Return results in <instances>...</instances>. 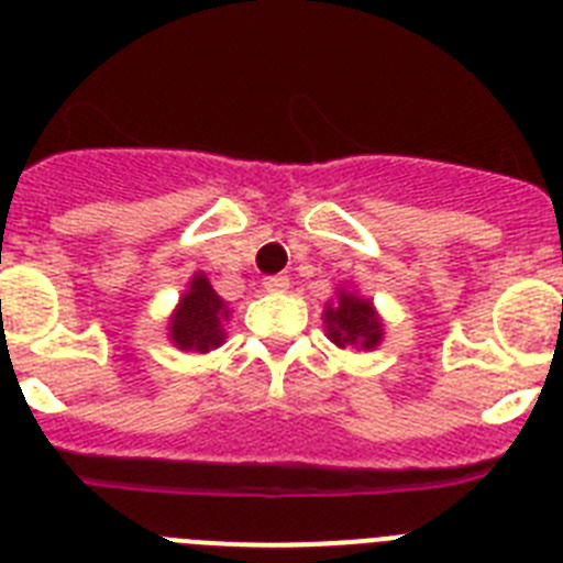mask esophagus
Wrapping results in <instances>:
<instances>
[{
  "label": "esophagus",
  "instance_id": "1",
  "mask_svg": "<svg viewBox=\"0 0 563 563\" xmlns=\"http://www.w3.org/2000/svg\"><path fill=\"white\" fill-rule=\"evenodd\" d=\"M262 285H265L267 290H287V287H290V278H287V276H267Z\"/></svg>",
  "mask_w": 563,
  "mask_h": 563
}]
</instances>
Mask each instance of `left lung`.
Returning a JSON list of instances; mask_svg holds the SVG:
<instances>
[{
    "label": "left lung",
    "instance_id": "1",
    "mask_svg": "<svg viewBox=\"0 0 563 563\" xmlns=\"http://www.w3.org/2000/svg\"><path fill=\"white\" fill-rule=\"evenodd\" d=\"M324 321L327 332H330L338 346L357 343L361 350H375L380 343L383 327L377 321L375 310H372V301H366V298L341 292L335 305H327Z\"/></svg>",
    "mask_w": 563,
    "mask_h": 563
}]
</instances>
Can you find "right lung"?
<instances>
[{"label":"right lung","mask_w":563,"mask_h":563,"mask_svg":"<svg viewBox=\"0 0 563 563\" xmlns=\"http://www.w3.org/2000/svg\"><path fill=\"white\" fill-rule=\"evenodd\" d=\"M222 318H228L225 301L213 292L211 282L202 273H197L191 278V290L183 296L180 307L172 318V341L180 350H217L225 338Z\"/></svg>","instance_id":"right-lung-1"}]
</instances>
